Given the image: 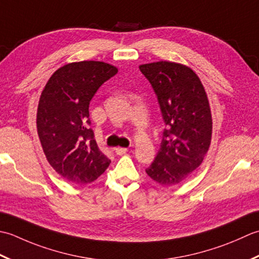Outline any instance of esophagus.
<instances>
[{"label":"esophagus","mask_w":259,"mask_h":259,"mask_svg":"<svg viewBox=\"0 0 259 259\" xmlns=\"http://www.w3.org/2000/svg\"><path fill=\"white\" fill-rule=\"evenodd\" d=\"M126 152H127V149H125V147H116L115 149V153L117 155H123Z\"/></svg>","instance_id":"obj_1"}]
</instances>
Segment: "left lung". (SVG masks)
Listing matches in <instances>:
<instances>
[{
  "instance_id": "left-lung-1",
  "label": "left lung",
  "mask_w": 259,
  "mask_h": 259,
  "mask_svg": "<svg viewBox=\"0 0 259 259\" xmlns=\"http://www.w3.org/2000/svg\"><path fill=\"white\" fill-rule=\"evenodd\" d=\"M159 100L166 128L155 160L146 168L161 186H176L201 164L212 135L207 93L191 68L173 61L140 66Z\"/></svg>"
}]
</instances>
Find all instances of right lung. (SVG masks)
Wrapping results in <instances>:
<instances>
[{"label": "right lung", "mask_w": 259, "mask_h": 259, "mask_svg": "<svg viewBox=\"0 0 259 259\" xmlns=\"http://www.w3.org/2000/svg\"><path fill=\"white\" fill-rule=\"evenodd\" d=\"M107 62H71L56 70L46 83L36 110V130L54 170L75 184L92 183L110 161L89 127V103L98 88L117 73Z\"/></svg>", "instance_id": "add662e5"}]
</instances>
